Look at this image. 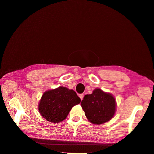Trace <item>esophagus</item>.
I'll return each instance as SVG.
<instances>
[{
  "label": "esophagus",
  "instance_id": "1",
  "mask_svg": "<svg viewBox=\"0 0 154 154\" xmlns=\"http://www.w3.org/2000/svg\"><path fill=\"white\" fill-rule=\"evenodd\" d=\"M79 97H80V99H81V100H83V97H84V95H83V94H79Z\"/></svg>",
  "mask_w": 154,
  "mask_h": 154
}]
</instances>
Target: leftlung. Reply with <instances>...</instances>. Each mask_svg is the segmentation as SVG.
Returning a JSON list of instances; mask_svg holds the SVG:
<instances>
[{"mask_svg": "<svg viewBox=\"0 0 154 154\" xmlns=\"http://www.w3.org/2000/svg\"><path fill=\"white\" fill-rule=\"evenodd\" d=\"M85 116L89 122L101 124L110 121L116 112V103L114 97L96 88L91 94H86L81 103Z\"/></svg>", "mask_w": 154, "mask_h": 154, "instance_id": "obj_1", "label": "left lung"}]
</instances>
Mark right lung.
Masks as SVG:
<instances>
[{"mask_svg": "<svg viewBox=\"0 0 154 154\" xmlns=\"http://www.w3.org/2000/svg\"><path fill=\"white\" fill-rule=\"evenodd\" d=\"M80 102L81 99L73 89L60 86L43 93L38 104V111L48 121L58 123L65 120L72 107Z\"/></svg>", "mask_w": 154, "mask_h": 154, "instance_id": "add662e5", "label": "right lung"}]
</instances>
